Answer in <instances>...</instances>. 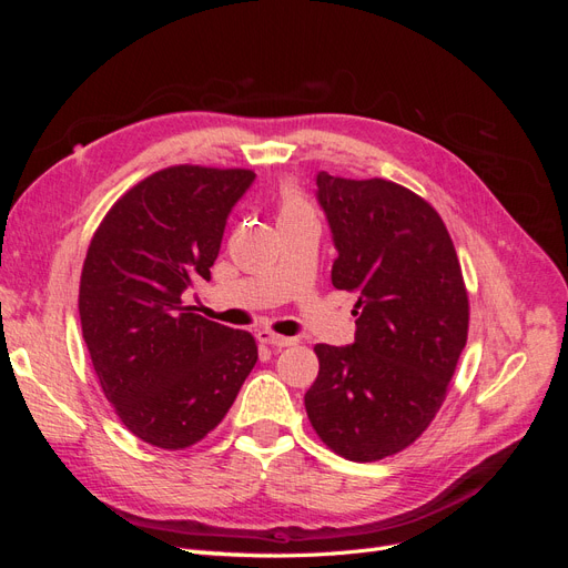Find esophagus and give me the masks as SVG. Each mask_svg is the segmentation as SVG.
Listing matches in <instances>:
<instances>
[{"instance_id": "34e87169", "label": "esophagus", "mask_w": 568, "mask_h": 568, "mask_svg": "<svg viewBox=\"0 0 568 568\" xmlns=\"http://www.w3.org/2000/svg\"><path fill=\"white\" fill-rule=\"evenodd\" d=\"M257 341H261V343H267V346H272V348H288V346H296V338L280 336V334L267 332V329H261V332H257Z\"/></svg>"}]
</instances>
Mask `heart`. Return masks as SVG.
Returning a JSON list of instances; mask_svg holds the SVG:
<instances>
[{
  "label": "heart",
  "mask_w": 568,
  "mask_h": 568,
  "mask_svg": "<svg viewBox=\"0 0 568 568\" xmlns=\"http://www.w3.org/2000/svg\"><path fill=\"white\" fill-rule=\"evenodd\" d=\"M313 205L305 199L303 189L296 182H284L277 192V220L291 222V220H301V217H311Z\"/></svg>",
  "instance_id": "1"
}]
</instances>
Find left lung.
<instances>
[{"label": "left lung", "instance_id": "8db88e82", "mask_svg": "<svg viewBox=\"0 0 568 568\" xmlns=\"http://www.w3.org/2000/svg\"><path fill=\"white\" fill-rule=\"evenodd\" d=\"M338 257L332 284L355 291V343H317L305 412L326 448L376 462L415 443L440 409L467 346L469 296L436 209L390 180L317 175Z\"/></svg>", "mask_w": 568, "mask_h": 568}]
</instances>
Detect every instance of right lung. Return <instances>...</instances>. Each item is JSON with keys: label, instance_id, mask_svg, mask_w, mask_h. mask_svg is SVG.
Here are the masks:
<instances>
[{"label": "right lung", "instance_id": "1", "mask_svg": "<svg viewBox=\"0 0 568 568\" xmlns=\"http://www.w3.org/2000/svg\"><path fill=\"white\" fill-rule=\"evenodd\" d=\"M253 178L244 168H163L111 205L90 242L82 338L118 419L153 448L209 436L257 363L248 332L182 301L199 277L211 280L227 215Z\"/></svg>", "mask_w": 568, "mask_h": 568}]
</instances>
